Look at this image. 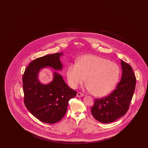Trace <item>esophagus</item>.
Instances as JSON below:
<instances>
[{
    "label": "esophagus",
    "instance_id": "obj_1",
    "mask_svg": "<svg viewBox=\"0 0 148 148\" xmlns=\"http://www.w3.org/2000/svg\"><path fill=\"white\" fill-rule=\"evenodd\" d=\"M77 97H84V94L82 93V92H78L77 94Z\"/></svg>",
    "mask_w": 148,
    "mask_h": 148
}]
</instances>
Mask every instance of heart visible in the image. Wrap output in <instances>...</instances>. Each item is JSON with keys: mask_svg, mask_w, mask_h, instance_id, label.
I'll return each instance as SVG.
<instances>
[{"mask_svg": "<svg viewBox=\"0 0 148 148\" xmlns=\"http://www.w3.org/2000/svg\"><path fill=\"white\" fill-rule=\"evenodd\" d=\"M120 75L118 64L92 55L82 56L77 63L71 64L66 71L68 82L72 88H77L86 79L85 88L97 97L105 96L112 92Z\"/></svg>", "mask_w": 148, "mask_h": 148, "instance_id": "heart-1", "label": "heart"}]
</instances>
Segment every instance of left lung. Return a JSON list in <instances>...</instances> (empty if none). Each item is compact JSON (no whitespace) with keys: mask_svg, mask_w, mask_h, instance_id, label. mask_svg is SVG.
<instances>
[{"mask_svg":"<svg viewBox=\"0 0 148 148\" xmlns=\"http://www.w3.org/2000/svg\"><path fill=\"white\" fill-rule=\"evenodd\" d=\"M121 81L110 95L96 99L91 108L93 117L100 123H110L124 116L129 109L136 84L132 66L121 60Z\"/></svg>","mask_w":148,"mask_h":148,"instance_id":"1","label":"left lung"}]
</instances>
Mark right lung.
<instances>
[{
  "label": "right lung",
  "instance_id": "add662e5",
  "mask_svg": "<svg viewBox=\"0 0 148 148\" xmlns=\"http://www.w3.org/2000/svg\"><path fill=\"white\" fill-rule=\"evenodd\" d=\"M63 55V53H56L36 58L29 64L22 78L25 106L35 118L45 123L54 124L62 119L66 112L68 101L77 93L56 72L48 84H42L38 80V73L43 68L62 69L60 57Z\"/></svg>",
  "mask_w": 148,
  "mask_h": 148
}]
</instances>
